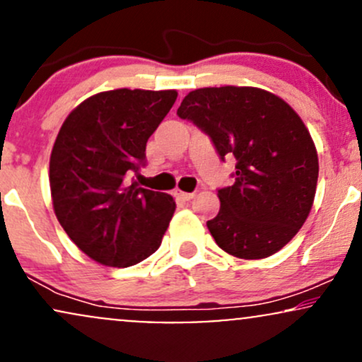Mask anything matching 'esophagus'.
<instances>
[{
	"label": "esophagus",
	"mask_w": 362,
	"mask_h": 362,
	"mask_svg": "<svg viewBox=\"0 0 362 362\" xmlns=\"http://www.w3.org/2000/svg\"><path fill=\"white\" fill-rule=\"evenodd\" d=\"M175 195L178 199H182V201H190V199L195 197V192H182L180 190V192H177Z\"/></svg>",
	"instance_id": "34e87169"
}]
</instances>
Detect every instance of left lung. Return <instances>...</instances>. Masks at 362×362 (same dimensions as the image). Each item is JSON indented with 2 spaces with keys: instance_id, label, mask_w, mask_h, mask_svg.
Listing matches in <instances>:
<instances>
[{
  "instance_id": "8db88e82",
  "label": "left lung",
  "mask_w": 362,
  "mask_h": 362,
  "mask_svg": "<svg viewBox=\"0 0 362 362\" xmlns=\"http://www.w3.org/2000/svg\"><path fill=\"white\" fill-rule=\"evenodd\" d=\"M177 115L206 132L221 160L233 155L235 184L218 189L207 221L219 248L265 259L300 231L313 206L318 156L308 129L282 98L253 86L190 91Z\"/></svg>"
}]
</instances>
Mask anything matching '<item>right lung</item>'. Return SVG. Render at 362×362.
Returning <instances> with one entry per match:
<instances>
[{"instance_id": "1", "label": "right lung", "mask_w": 362, "mask_h": 362, "mask_svg": "<svg viewBox=\"0 0 362 362\" xmlns=\"http://www.w3.org/2000/svg\"><path fill=\"white\" fill-rule=\"evenodd\" d=\"M175 90H112L86 98L59 129L49 161L54 213L74 245L109 267H129L161 245L175 201L131 180Z\"/></svg>"}]
</instances>
